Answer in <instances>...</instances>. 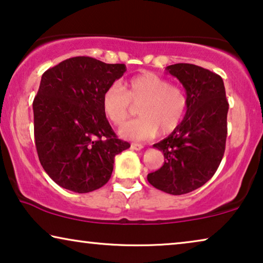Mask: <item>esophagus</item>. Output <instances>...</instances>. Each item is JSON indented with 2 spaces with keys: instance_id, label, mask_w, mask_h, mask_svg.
<instances>
[{
  "instance_id": "esophagus-1",
  "label": "esophagus",
  "mask_w": 263,
  "mask_h": 263,
  "mask_svg": "<svg viewBox=\"0 0 263 263\" xmlns=\"http://www.w3.org/2000/svg\"><path fill=\"white\" fill-rule=\"evenodd\" d=\"M130 147H132V149L140 151V149L143 148V145H141V143H132Z\"/></svg>"
}]
</instances>
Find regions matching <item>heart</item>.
Returning a JSON list of instances; mask_svg holds the SVG:
<instances>
[{
    "instance_id": "heart-1",
    "label": "heart",
    "mask_w": 263,
    "mask_h": 263,
    "mask_svg": "<svg viewBox=\"0 0 263 263\" xmlns=\"http://www.w3.org/2000/svg\"><path fill=\"white\" fill-rule=\"evenodd\" d=\"M132 103L142 104L139 107L141 117L122 127L120 135L127 140H147L159 130L168 134L178 128L188 109V96L181 86L148 71L132 78L127 89L120 82H114L102 97L104 114L118 127L130 116Z\"/></svg>"
}]
</instances>
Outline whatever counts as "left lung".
Wrapping results in <instances>:
<instances>
[{"instance_id":"8db88e82","label":"left lung","mask_w":263,"mask_h":263,"mask_svg":"<svg viewBox=\"0 0 263 263\" xmlns=\"http://www.w3.org/2000/svg\"><path fill=\"white\" fill-rule=\"evenodd\" d=\"M165 70L185 88L188 109L178 128L153 145L165 163L147 181L161 192L182 195L202 186L217 171L225 152L229 103L224 81L213 71L189 63Z\"/></svg>"}]
</instances>
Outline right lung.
<instances>
[{
	"mask_svg": "<svg viewBox=\"0 0 263 263\" xmlns=\"http://www.w3.org/2000/svg\"><path fill=\"white\" fill-rule=\"evenodd\" d=\"M124 64L71 57L42 75L33 100L34 142L43 168L56 184L85 194L109 182L115 156L130 147L117 139L102 107L106 87Z\"/></svg>",
	"mask_w": 263,
	"mask_h": 263,
	"instance_id": "right-lung-1",
	"label": "right lung"
}]
</instances>
